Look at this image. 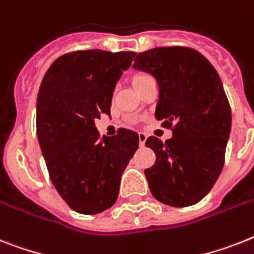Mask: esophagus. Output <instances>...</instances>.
<instances>
[{
	"label": "esophagus",
	"mask_w": 254,
	"mask_h": 254,
	"mask_svg": "<svg viewBox=\"0 0 254 254\" xmlns=\"http://www.w3.org/2000/svg\"><path fill=\"white\" fill-rule=\"evenodd\" d=\"M138 139H139V146L143 147L145 146V142L147 139V135L145 133H138Z\"/></svg>",
	"instance_id": "34e87169"
}]
</instances>
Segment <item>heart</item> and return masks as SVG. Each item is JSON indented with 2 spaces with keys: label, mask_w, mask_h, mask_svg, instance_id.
<instances>
[{
  "label": "heart",
  "mask_w": 254,
  "mask_h": 254,
  "mask_svg": "<svg viewBox=\"0 0 254 254\" xmlns=\"http://www.w3.org/2000/svg\"><path fill=\"white\" fill-rule=\"evenodd\" d=\"M148 78H151L148 74H145V73H138L135 74L133 77V84L134 86H137V84L142 83V82H145L146 79H148Z\"/></svg>",
  "instance_id": "obj_1"
}]
</instances>
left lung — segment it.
Returning <instances> with one entry per match:
<instances>
[{
  "label": "left lung",
  "instance_id": "8db88e82",
  "mask_svg": "<svg viewBox=\"0 0 254 254\" xmlns=\"http://www.w3.org/2000/svg\"><path fill=\"white\" fill-rule=\"evenodd\" d=\"M134 69L159 84L156 120L172 130L163 143L150 137L155 164L145 170L151 194L162 203L185 207L201 201L224 164L231 131V107L214 66L188 47H159L138 53Z\"/></svg>",
  "mask_w": 254,
  "mask_h": 254
}]
</instances>
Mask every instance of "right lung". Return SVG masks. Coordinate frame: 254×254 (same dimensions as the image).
<instances>
[{
  "label": "right lung",
  "instance_id": "add662e5",
  "mask_svg": "<svg viewBox=\"0 0 254 254\" xmlns=\"http://www.w3.org/2000/svg\"><path fill=\"white\" fill-rule=\"evenodd\" d=\"M135 52L75 51L47 70L36 103V131L49 177L59 194L79 214L109 209L121 175L138 148V134L120 129L100 137L95 120L111 115L117 80Z\"/></svg>",
  "mask_w": 254,
  "mask_h": 254
}]
</instances>
